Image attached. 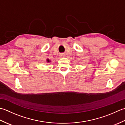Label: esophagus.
<instances>
[{"label": "esophagus", "mask_w": 125, "mask_h": 125, "mask_svg": "<svg viewBox=\"0 0 125 125\" xmlns=\"http://www.w3.org/2000/svg\"><path fill=\"white\" fill-rule=\"evenodd\" d=\"M60 56L62 57H64L65 56V54H63V53H62V54H60Z\"/></svg>", "instance_id": "1"}]
</instances>
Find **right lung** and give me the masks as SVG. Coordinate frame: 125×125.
<instances>
[{
    "label": "right lung",
    "instance_id": "obj_1",
    "mask_svg": "<svg viewBox=\"0 0 125 125\" xmlns=\"http://www.w3.org/2000/svg\"><path fill=\"white\" fill-rule=\"evenodd\" d=\"M51 62V61L49 60V59H46V62Z\"/></svg>",
    "mask_w": 125,
    "mask_h": 125
}]
</instances>
